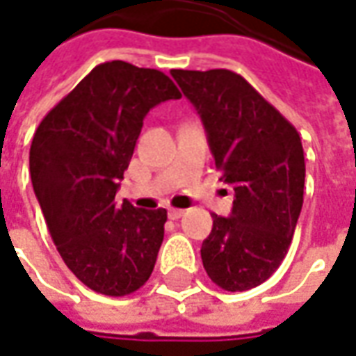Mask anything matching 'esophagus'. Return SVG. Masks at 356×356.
<instances>
[{
  "label": "esophagus",
  "instance_id": "esophagus-1",
  "mask_svg": "<svg viewBox=\"0 0 356 356\" xmlns=\"http://www.w3.org/2000/svg\"><path fill=\"white\" fill-rule=\"evenodd\" d=\"M183 214H185V210H181V209H169L168 210V216L171 220H179L181 216H183Z\"/></svg>",
  "mask_w": 356,
  "mask_h": 356
}]
</instances>
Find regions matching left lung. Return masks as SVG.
Wrapping results in <instances>:
<instances>
[{
  "instance_id": "8db88e82",
  "label": "left lung",
  "mask_w": 356,
  "mask_h": 356,
  "mask_svg": "<svg viewBox=\"0 0 356 356\" xmlns=\"http://www.w3.org/2000/svg\"><path fill=\"white\" fill-rule=\"evenodd\" d=\"M197 108L222 181L236 191L228 218L212 214L200 248L212 282L255 289L284 259L304 202V149L296 128L229 70H171Z\"/></svg>"
}]
</instances>
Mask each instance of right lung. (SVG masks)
Masks as SVG:
<instances>
[{
    "instance_id": "right-lung-1",
    "label": "right lung",
    "mask_w": 356,
    "mask_h": 356,
    "mask_svg": "<svg viewBox=\"0 0 356 356\" xmlns=\"http://www.w3.org/2000/svg\"><path fill=\"white\" fill-rule=\"evenodd\" d=\"M181 99L159 70L122 60L95 66L36 128L31 181L67 269L87 289L127 296L152 275L168 210L115 200L144 117Z\"/></svg>"
}]
</instances>
